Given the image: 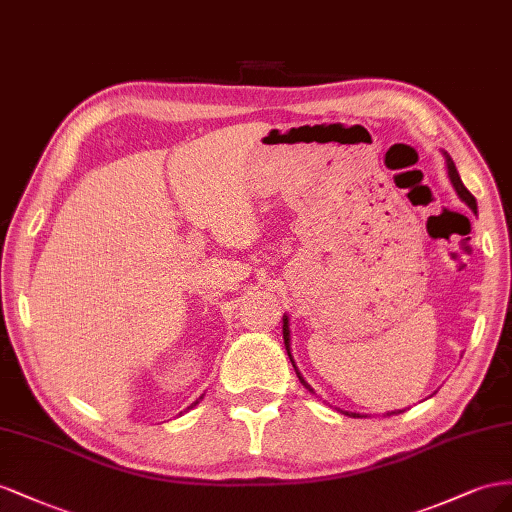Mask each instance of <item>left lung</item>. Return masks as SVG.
<instances>
[{
    "mask_svg": "<svg viewBox=\"0 0 512 512\" xmlns=\"http://www.w3.org/2000/svg\"><path fill=\"white\" fill-rule=\"evenodd\" d=\"M446 165H448V178H450L452 186H455L457 195L467 203V206H470V208L476 212V199H474V195L463 186V182H461V178H459V171H457L455 163H452L450 156H446ZM287 324H289V319H287V315H285V317H283V339H285V349H287V354H289V360H291V364H294V358H291V352H289V326H287ZM294 369H296V364H294ZM296 375H298V379H300V384L313 392V388L304 382V377L298 373V369H296ZM399 412H401V410H399ZM399 412H390V414H399ZM347 416L358 418V414H347Z\"/></svg>",
    "mask_w": 512,
    "mask_h": 512,
    "instance_id": "1",
    "label": "left lung"
}]
</instances>
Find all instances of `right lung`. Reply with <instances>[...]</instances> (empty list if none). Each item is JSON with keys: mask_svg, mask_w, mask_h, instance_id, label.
I'll use <instances>...</instances> for the list:
<instances>
[{"mask_svg": "<svg viewBox=\"0 0 512 512\" xmlns=\"http://www.w3.org/2000/svg\"><path fill=\"white\" fill-rule=\"evenodd\" d=\"M197 403H199V401H195V403H193V405H191V407H195V405H197ZM191 407H188V410H191Z\"/></svg>", "mask_w": 512, "mask_h": 512, "instance_id": "right-lung-1", "label": "right lung"}]
</instances>
